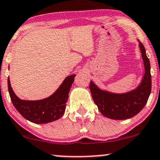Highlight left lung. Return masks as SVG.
I'll list each match as a JSON object with an SVG mask.
<instances>
[{
  "label": "left lung",
  "instance_id": "left-lung-1",
  "mask_svg": "<svg viewBox=\"0 0 160 160\" xmlns=\"http://www.w3.org/2000/svg\"><path fill=\"white\" fill-rule=\"evenodd\" d=\"M144 72L137 87L125 93H113L99 88L93 81L90 83L92 97L102 115L113 120H126L138 114L144 108L151 91L150 61L145 48L138 39Z\"/></svg>",
  "mask_w": 160,
  "mask_h": 160
}]
</instances>
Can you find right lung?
<instances>
[{"label": "right lung", "mask_w": 160, "mask_h": 160, "mask_svg": "<svg viewBox=\"0 0 160 160\" xmlns=\"http://www.w3.org/2000/svg\"><path fill=\"white\" fill-rule=\"evenodd\" d=\"M76 76V74H72L67 76L54 93L39 100H25L18 98L11 87L8 77V91L13 106L25 119L32 123L42 124L57 121L64 114L66 103Z\"/></svg>", "instance_id": "right-lung-1"}]
</instances>
